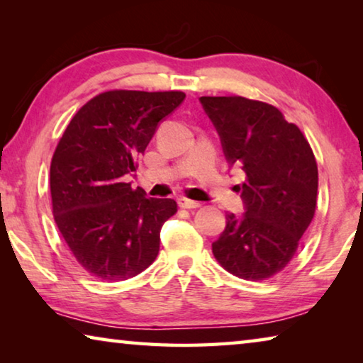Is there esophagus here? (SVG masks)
Masks as SVG:
<instances>
[{"label":"esophagus","mask_w":363,"mask_h":363,"mask_svg":"<svg viewBox=\"0 0 363 363\" xmlns=\"http://www.w3.org/2000/svg\"><path fill=\"white\" fill-rule=\"evenodd\" d=\"M177 205L184 208V210H194V208L200 206L199 201H194V200H189V199H179V200H177Z\"/></svg>","instance_id":"1"}]
</instances>
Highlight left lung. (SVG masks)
I'll return each mask as SVG.
<instances>
[{"instance_id": "left-lung-1", "label": "left lung", "mask_w": 363, "mask_h": 363, "mask_svg": "<svg viewBox=\"0 0 363 363\" xmlns=\"http://www.w3.org/2000/svg\"><path fill=\"white\" fill-rule=\"evenodd\" d=\"M230 167L247 179L238 190L245 214H227L213 255L227 272L259 281L296 255L317 206L318 169L303 131L277 107L242 96L200 97Z\"/></svg>"}]
</instances>
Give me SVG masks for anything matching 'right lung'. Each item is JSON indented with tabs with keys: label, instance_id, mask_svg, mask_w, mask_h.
<instances>
[{
	"label": "right lung",
	"instance_id": "obj_1",
	"mask_svg": "<svg viewBox=\"0 0 363 363\" xmlns=\"http://www.w3.org/2000/svg\"><path fill=\"white\" fill-rule=\"evenodd\" d=\"M184 97L182 91H106L73 115L54 150V220L79 266L96 279H131L155 261L160 230L177 205L147 199L123 177L136 171L160 120Z\"/></svg>",
	"mask_w": 363,
	"mask_h": 363
}]
</instances>
